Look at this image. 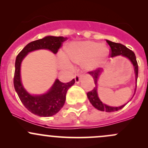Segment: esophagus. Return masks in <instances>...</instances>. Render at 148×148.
<instances>
[{
  "mask_svg": "<svg viewBox=\"0 0 148 148\" xmlns=\"http://www.w3.org/2000/svg\"><path fill=\"white\" fill-rule=\"evenodd\" d=\"M81 77H82L81 74H76V75L74 76V79H75L76 83H79V82L80 79H81Z\"/></svg>",
  "mask_w": 148,
  "mask_h": 148,
  "instance_id": "obj_1",
  "label": "esophagus"
}]
</instances>
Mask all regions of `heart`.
<instances>
[{
  "instance_id": "1",
  "label": "heart",
  "mask_w": 148,
  "mask_h": 148,
  "mask_svg": "<svg viewBox=\"0 0 148 148\" xmlns=\"http://www.w3.org/2000/svg\"><path fill=\"white\" fill-rule=\"evenodd\" d=\"M108 55V49L104 44L94 41H85L74 42L69 46L67 53H59V66L70 69L71 61L76 63H83L86 69H95L104 63Z\"/></svg>"
}]
</instances>
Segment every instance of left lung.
<instances>
[{
  "label": "left lung",
  "mask_w": 148,
  "mask_h": 148,
  "mask_svg": "<svg viewBox=\"0 0 148 148\" xmlns=\"http://www.w3.org/2000/svg\"><path fill=\"white\" fill-rule=\"evenodd\" d=\"M107 44L110 46L111 49H110V56L111 57H114V56H122L125 57L127 58L134 66V69H135V79H138V62L136 60V56H135V53L130 49H127L125 46L122 45L121 44L118 43H114L112 41H110L109 40H106ZM103 69L101 68H97V69L94 70V71H89V74L93 77L94 81H95V87L90 92H87V97L89 99V102L91 104L94 106L96 109L100 111H105L107 112H112L117 111L120 110L122 108H123L127 104H123V105L120 106V107H110V106L107 105V104H104L102 101L99 99V97L97 95V81L99 79V77L100 76V74L102 72ZM137 87V84H136ZM136 90V88H135Z\"/></svg>",
  "instance_id": "1"
}]
</instances>
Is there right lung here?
Masks as SVG:
<instances>
[{
    "label": "right lung",
    "instance_id": "1",
    "mask_svg": "<svg viewBox=\"0 0 148 148\" xmlns=\"http://www.w3.org/2000/svg\"><path fill=\"white\" fill-rule=\"evenodd\" d=\"M66 37L49 36L41 39L34 41L25 46L18 54L15 63L13 84L19 99L28 111L40 117H51L56 114L63 107L68 89L75 83L73 79L67 83L56 79L53 86L46 94L31 95L26 92L21 80V64L25 56L29 52L38 49H48L56 53Z\"/></svg>",
    "mask_w": 148,
    "mask_h": 148
}]
</instances>
